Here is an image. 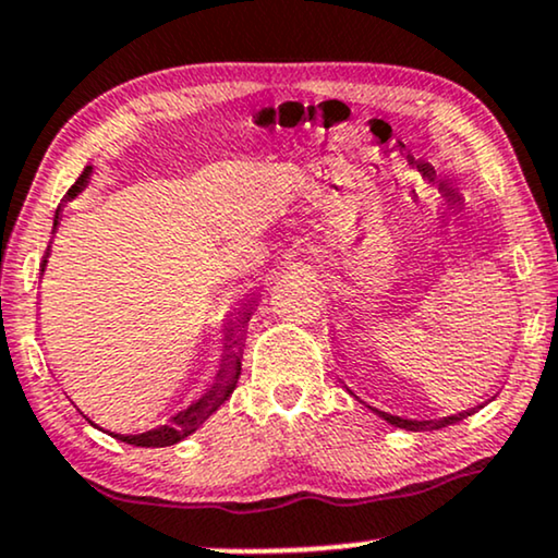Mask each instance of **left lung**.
<instances>
[{
	"label": "left lung",
	"mask_w": 558,
	"mask_h": 558,
	"mask_svg": "<svg viewBox=\"0 0 558 558\" xmlns=\"http://www.w3.org/2000/svg\"><path fill=\"white\" fill-rule=\"evenodd\" d=\"M348 391H350V389H348ZM350 393H352V397H355V391H350ZM355 399H361V397H355ZM361 401H363V399H361ZM363 404H365V401H363ZM368 407H371V404H368ZM482 407H484V404L471 407V409H463V412H456V414H450V417H440V420H407V417H399V414L380 412V409H376V407H371V409L378 414L380 420H386V422H389V425H393V427L412 429V433H425V429H440V427L456 425V422L471 417V414H474L476 409H482Z\"/></svg>",
	"instance_id": "1"
}]
</instances>
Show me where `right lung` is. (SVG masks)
Masks as SVG:
<instances>
[{"instance_id":"obj_1","label":"right lung","mask_w":558,"mask_h":558,"mask_svg":"<svg viewBox=\"0 0 558 558\" xmlns=\"http://www.w3.org/2000/svg\"><path fill=\"white\" fill-rule=\"evenodd\" d=\"M92 169H95L92 165L84 167V172L80 174V178H76L74 185L69 187V193H66V197H63V201H74V197L80 195L82 190L89 185ZM61 208L63 206L56 208L53 234H56V229H59V223H61ZM48 257H51V244H48V250H46V255H44V263H40V278H44V272H46ZM257 303H259V295H252V299L246 301L244 306L239 308V312L227 314V319H223V329H221V335H223V340H221V344H223L221 363H218L214 384L208 386L206 393H203L201 399H195L193 404L185 407V409H182V412L174 414L169 425H159V427L146 429V433H138V435H121V433H110V435L116 437V440L129 442V446H136V448H167V446H174V442L185 440L187 435H193L195 429L201 427L203 422H206L210 414H214L216 409L221 407L223 401L231 397V391L236 389L239 373H242V342H244V335H246V322H250V316H252V312H255ZM72 404H74V401H72ZM76 412H80L82 417L87 420L92 427H97L95 422H92L87 414L82 412L80 407H76Z\"/></svg>"}]
</instances>
